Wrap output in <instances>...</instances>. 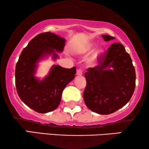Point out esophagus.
<instances>
[{"label": "esophagus", "mask_w": 149, "mask_h": 149, "mask_svg": "<svg viewBox=\"0 0 149 149\" xmlns=\"http://www.w3.org/2000/svg\"><path fill=\"white\" fill-rule=\"evenodd\" d=\"M77 74L78 75V76H81V75L83 74V71H82V70H81V68L77 69Z\"/></svg>", "instance_id": "esophagus-1"}]
</instances>
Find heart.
<instances>
[{"mask_svg": "<svg viewBox=\"0 0 149 149\" xmlns=\"http://www.w3.org/2000/svg\"><path fill=\"white\" fill-rule=\"evenodd\" d=\"M95 47V44L94 43H89L85 47L84 49V52L85 53H88L90 52L91 50L93 49V47ZM102 54V49H101L100 48H98L97 49H96V51L93 53L92 57H91V60H90V62L91 64L94 63L95 61H96L100 56H101Z\"/></svg>", "mask_w": 149, "mask_h": 149, "instance_id": "heart-1", "label": "heart"}]
</instances>
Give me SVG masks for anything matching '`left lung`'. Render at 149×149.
Returning a JSON list of instances; mask_svg holds the SVG:
<instances>
[{
    "mask_svg": "<svg viewBox=\"0 0 149 149\" xmlns=\"http://www.w3.org/2000/svg\"><path fill=\"white\" fill-rule=\"evenodd\" d=\"M105 41L114 39L102 36ZM97 66L85 73L86 87L83 99L89 109L100 115H109L124 107L133 95L136 72L132 59L121 43H113L97 59ZM112 67L113 70L107 69Z\"/></svg>",
    "mask_w": 149,
    "mask_h": 149,
    "instance_id": "obj_1",
    "label": "left lung"
}]
</instances>
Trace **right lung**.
I'll return each mask as SVG.
<instances>
[{"label":"right lung","instance_id":"add662e5","mask_svg":"<svg viewBox=\"0 0 149 149\" xmlns=\"http://www.w3.org/2000/svg\"><path fill=\"white\" fill-rule=\"evenodd\" d=\"M65 39L51 32L38 34L29 42L20 54L15 67V86L22 102L39 113H46L56 109L60 104L62 91L74 78L76 67L71 68L54 66L46 78L39 81L34 77L36 63L45 54L54 50L62 52Z\"/></svg>","mask_w":149,"mask_h":149}]
</instances>
